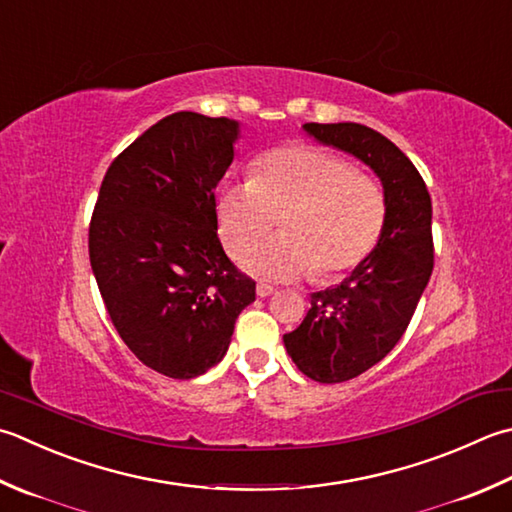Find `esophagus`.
<instances>
[{"instance_id":"1","label":"esophagus","mask_w":512,"mask_h":512,"mask_svg":"<svg viewBox=\"0 0 512 512\" xmlns=\"http://www.w3.org/2000/svg\"><path fill=\"white\" fill-rule=\"evenodd\" d=\"M275 293V288L270 286V284H257V295L259 297H268V295H273Z\"/></svg>"}]
</instances>
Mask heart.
<instances>
[{"instance_id":"1","label":"heart","mask_w":512,"mask_h":512,"mask_svg":"<svg viewBox=\"0 0 512 512\" xmlns=\"http://www.w3.org/2000/svg\"><path fill=\"white\" fill-rule=\"evenodd\" d=\"M386 208L375 177L308 144L266 150L250 168V179L222 186L215 199L217 233L233 257L283 215V233L244 256L248 270L270 279L310 273L330 279L357 268L382 237Z\"/></svg>"}]
</instances>
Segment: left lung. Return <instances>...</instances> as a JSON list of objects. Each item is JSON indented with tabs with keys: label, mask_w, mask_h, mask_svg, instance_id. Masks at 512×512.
<instances>
[{
	"label": "left lung",
	"mask_w": 512,
	"mask_h": 512,
	"mask_svg": "<svg viewBox=\"0 0 512 512\" xmlns=\"http://www.w3.org/2000/svg\"><path fill=\"white\" fill-rule=\"evenodd\" d=\"M304 128L373 168L388 206L373 253L342 284L310 295L304 322L284 335L304 375L339 384L382 362L406 333L435 264L433 206L419 170L382 133L353 122Z\"/></svg>",
	"instance_id": "1"
}]
</instances>
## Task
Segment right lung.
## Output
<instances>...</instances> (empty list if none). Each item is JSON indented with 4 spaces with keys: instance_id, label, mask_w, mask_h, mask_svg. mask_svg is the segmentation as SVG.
<instances>
[{
    "instance_id": "obj_1",
    "label": "right lung",
    "mask_w": 512,
    "mask_h": 512,
    "mask_svg": "<svg viewBox=\"0 0 512 512\" xmlns=\"http://www.w3.org/2000/svg\"><path fill=\"white\" fill-rule=\"evenodd\" d=\"M237 124L173 113L108 166L88 255L119 337L144 366L193 379L222 362L255 279L217 237L215 186L233 162Z\"/></svg>"
}]
</instances>
